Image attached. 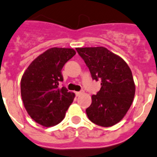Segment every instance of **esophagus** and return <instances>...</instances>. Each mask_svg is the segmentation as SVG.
I'll list each match as a JSON object with an SVG mask.
<instances>
[{
	"label": "esophagus",
	"instance_id": "obj_1",
	"mask_svg": "<svg viewBox=\"0 0 157 157\" xmlns=\"http://www.w3.org/2000/svg\"><path fill=\"white\" fill-rule=\"evenodd\" d=\"M82 93H83V92H75V94H76V95H77V96H80V95H81Z\"/></svg>",
	"mask_w": 157,
	"mask_h": 157
}]
</instances>
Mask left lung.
<instances>
[{
  "label": "left lung",
  "instance_id": "1",
  "mask_svg": "<svg viewBox=\"0 0 157 157\" xmlns=\"http://www.w3.org/2000/svg\"><path fill=\"white\" fill-rule=\"evenodd\" d=\"M76 50L89 69L92 79L101 82L100 90L92 95L87 115L98 126H114L123 118L133 103L135 84L131 70L122 58L103 46Z\"/></svg>",
  "mask_w": 157,
  "mask_h": 157
}]
</instances>
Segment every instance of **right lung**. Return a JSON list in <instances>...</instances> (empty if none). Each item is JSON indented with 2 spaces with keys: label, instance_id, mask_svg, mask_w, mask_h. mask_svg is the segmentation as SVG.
Wrapping results in <instances>:
<instances>
[{
  "label": "right lung",
  "instance_id": "add662e5",
  "mask_svg": "<svg viewBox=\"0 0 157 157\" xmlns=\"http://www.w3.org/2000/svg\"><path fill=\"white\" fill-rule=\"evenodd\" d=\"M76 54L70 48L53 47L40 54L26 69L21 78L22 100L31 118L46 127L64 119L75 97L66 88H59L63 80L64 65Z\"/></svg>",
  "mask_w": 157,
  "mask_h": 157
}]
</instances>
